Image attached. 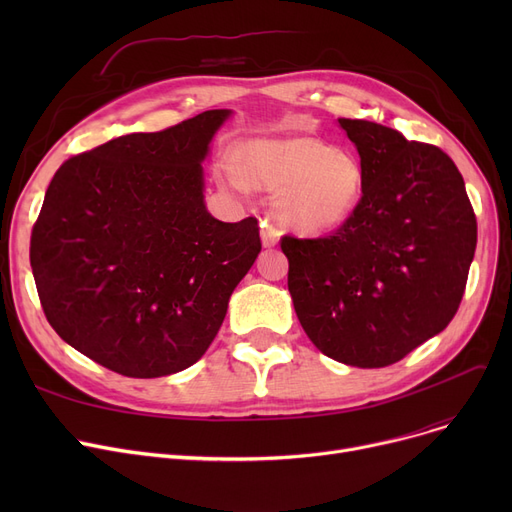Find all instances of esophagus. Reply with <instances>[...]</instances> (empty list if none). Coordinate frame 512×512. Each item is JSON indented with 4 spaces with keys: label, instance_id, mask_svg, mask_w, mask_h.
Returning <instances> with one entry per match:
<instances>
[{
    "label": "esophagus",
    "instance_id": "obj_1",
    "mask_svg": "<svg viewBox=\"0 0 512 512\" xmlns=\"http://www.w3.org/2000/svg\"><path fill=\"white\" fill-rule=\"evenodd\" d=\"M280 238V230L274 224H263L261 230V240H263V247H274Z\"/></svg>",
    "mask_w": 512,
    "mask_h": 512
}]
</instances>
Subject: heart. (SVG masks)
I'll return each mask as SVG.
<instances>
[{
	"label": "heart",
	"mask_w": 512,
	"mask_h": 512,
	"mask_svg": "<svg viewBox=\"0 0 512 512\" xmlns=\"http://www.w3.org/2000/svg\"><path fill=\"white\" fill-rule=\"evenodd\" d=\"M240 180L278 191L288 188L282 209L303 232H328L355 213L365 176L359 159L309 137L249 141L234 153Z\"/></svg>",
	"instance_id": "1"
}]
</instances>
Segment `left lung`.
Here are the masks:
<instances>
[{
  "instance_id": "8db88e82",
  "label": "left lung",
  "mask_w": 512,
  "mask_h": 512,
  "mask_svg": "<svg viewBox=\"0 0 512 512\" xmlns=\"http://www.w3.org/2000/svg\"><path fill=\"white\" fill-rule=\"evenodd\" d=\"M365 176L355 213L321 238H280L303 330L338 363L405 359L459 311L477 220L454 161L394 128L338 118Z\"/></svg>"
}]
</instances>
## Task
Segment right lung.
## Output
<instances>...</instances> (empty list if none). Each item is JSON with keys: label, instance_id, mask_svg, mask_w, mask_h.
<instances>
[{"label": "right lung", "instance_id": "1", "mask_svg": "<svg viewBox=\"0 0 512 512\" xmlns=\"http://www.w3.org/2000/svg\"><path fill=\"white\" fill-rule=\"evenodd\" d=\"M230 116L207 110L66 159L31 234L51 328L126 378L197 363L261 251L255 218L215 220L203 203L209 141Z\"/></svg>", "mask_w": 512, "mask_h": 512}]
</instances>
